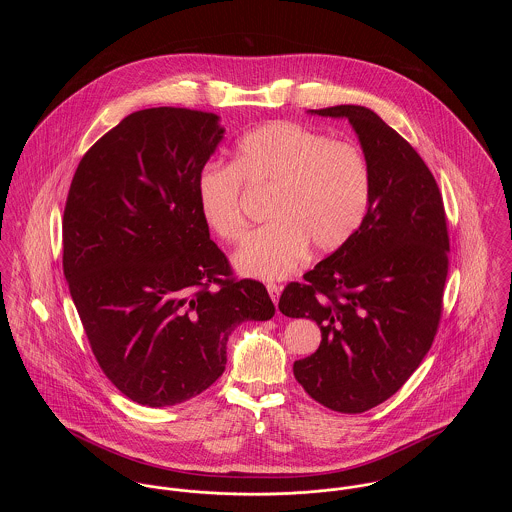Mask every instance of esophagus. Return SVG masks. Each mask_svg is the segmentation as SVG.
I'll return each mask as SVG.
<instances>
[{
	"label": "esophagus",
	"instance_id": "esophagus-1",
	"mask_svg": "<svg viewBox=\"0 0 512 512\" xmlns=\"http://www.w3.org/2000/svg\"><path fill=\"white\" fill-rule=\"evenodd\" d=\"M266 288H268V293H270L272 301H274V303H278V299H280V293H282V288H280V286H276V284H268Z\"/></svg>",
	"mask_w": 512,
	"mask_h": 512
}]
</instances>
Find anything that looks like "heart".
<instances>
[{"label":"heart","mask_w":512,"mask_h":512,"mask_svg":"<svg viewBox=\"0 0 512 512\" xmlns=\"http://www.w3.org/2000/svg\"><path fill=\"white\" fill-rule=\"evenodd\" d=\"M242 179L272 189L268 219L234 254V268L248 278L282 280L303 262L309 246L331 254L351 240L370 203L365 153L349 142L293 122H270L246 134L234 165L209 163L197 177L203 222L224 242L244 236Z\"/></svg>","instance_id":"b5f03b06"}]
</instances>
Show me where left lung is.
Segmentation results:
<instances>
[{
	"label": "left lung",
	"instance_id": "left-lung-1",
	"mask_svg": "<svg viewBox=\"0 0 512 512\" xmlns=\"http://www.w3.org/2000/svg\"><path fill=\"white\" fill-rule=\"evenodd\" d=\"M345 118L370 169L365 220L347 244L288 284L280 311L321 329L319 349L293 363L319 404L361 414L396 394L428 355L447 278V224L438 183L398 132L365 106L309 110Z\"/></svg>",
	"mask_w": 512,
	"mask_h": 512
}]
</instances>
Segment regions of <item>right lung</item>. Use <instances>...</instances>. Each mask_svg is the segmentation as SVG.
<instances>
[{
  "label": "right lung",
  "instance_id": "right-lung-1",
  "mask_svg": "<svg viewBox=\"0 0 512 512\" xmlns=\"http://www.w3.org/2000/svg\"><path fill=\"white\" fill-rule=\"evenodd\" d=\"M224 138L217 114L147 108L80 159L63 217V270L92 353L130 400L163 408L207 390L230 333L276 307L230 278L197 207Z\"/></svg>",
  "mask_w": 512,
  "mask_h": 512
}]
</instances>
